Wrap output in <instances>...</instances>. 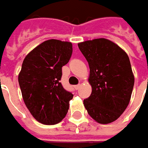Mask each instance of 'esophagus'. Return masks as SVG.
<instances>
[{
	"instance_id": "34e87169",
	"label": "esophagus",
	"mask_w": 148,
	"mask_h": 148,
	"mask_svg": "<svg viewBox=\"0 0 148 148\" xmlns=\"http://www.w3.org/2000/svg\"><path fill=\"white\" fill-rule=\"evenodd\" d=\"M80 87H81V85H80V84H79V85H77V86H74L75 90H78V89L80 88Z\"/></svg>"
}]
</instances>
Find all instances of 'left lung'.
Wrapping results in <instances>:
<instances>
[{
    "mask_svg": "<svg viewBox=\"0 0 148 148\" xmlns=\"http://www.w3.org/2000/svg\"><path fill=\"white\" fill-rule=\"evenodd\" d=\"M88 62L92 91L83 104L89 115L99 123L115 121L128 107L134 76L127 53L104 38L78 43Z\"/></svg>",
    "mask_w": 148,
    "mask_h": 148,
    "instance_id": "8db88e82",
    "label": "left lung"
}]
</instances>
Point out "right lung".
<instances>
[{"mask_svg":"<svg viewBox=\"0 0 148 148\" xmlns=\"http://www.w3.org/2000/svg\"><path fill=\"white\" fill-rule=\"evenodd\" d=\"M70 42L49 39L27 54L18 81L22 97L33 117L39 123L53 125L61 122L73 98L60 82L62 67L71 58Z\"/></svg>","mask_w":148,"mask_h":148,"instance_id":"1","label":"right lung"}]
</instances>
